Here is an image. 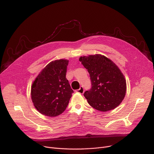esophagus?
I'll return each mask as SVG.
<instances>
[{
  "instance_id": "1",
  "label": "esophagus",
  "mask_w": 154,
  "mask_h": 154,
  "mask_svg": "<svg viewBox=\"0 0 154 154\" xmlns=\"http://www.w3.org/2000/svg\"><path fill=\"white\" fill-rule=\"evenodd\" d=\"M75 92H77V93H79V94H84V88L83 87H80L79 89H77V90H75Z\"/></svg>"
}]
</instances>
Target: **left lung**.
I'll return each instance as SVG.
<instances>
[{"mask_svg":"<svg viewBox=\"0 0 154 154\" xmlns=\"http://www.w3.org/2000/svg\"><path fill=\"white\" fill-rule=\"evenodd\" d=\"M79 60L90 74L91 87L84 94L89 105L101 111L116 108L126 91V80L118 67L101 54L80 57Z\"/></svg>","mask_w":154,"mask_h":154,"instance_id":"8db88e82","label":"left lung"}]
</instances>
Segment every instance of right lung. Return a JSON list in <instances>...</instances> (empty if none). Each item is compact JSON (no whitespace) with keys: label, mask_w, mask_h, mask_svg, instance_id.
Returning a JSON list of instances; mask_svg holds the SVG:
<instances>
[{"label":"right lung","mask_w":154,"mask_h":154,"mask_svg":"<svg viewBox=\"0 0 154 154\" xmlns=\"http://www.w3.org/2000/svg\"><path fill=\"white\" fill-rule=\"evenodd\" d=\"M69 60L59 59L49 63L32 86L31 95L36 109L42 115L55 117L66 109L74 91L66 77Z\"/></svg>","instance_id":"1"}]
</instances>
